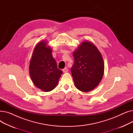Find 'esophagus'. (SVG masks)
I'll use <instances>...</instances> for the list:
<instances>
[{"mask_svg": "<svg viewBox=\"0 0 133 133\" xmlns=\"http://www.w3.org/2000/svg\"><path fill=\"white\" fill-rule=\"evenodd\" d=\"M68 69L67 67H65L64 69H62V72L64 73H67L68 72Z\"/></svg>", "mask_w": 133, "mask_h": 133, "instance_id": "1", "label": "esophagus"}]
</instances>
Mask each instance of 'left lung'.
Listing matches in <instances>:
<instances>
[{"instance_id": "1", "label": "left lung", "mask_w": 133, "mask_h": 133, "mask_svg": "<svg viewBox=\"0 0 133 133\" xmlns=\"http://www.w3.org/2000/svg\"><path fill=\"white\" fill-rule=\"evenodd\" d=\"M74 63L71 73L76 88L82 92L91 91L99 84L104 74L102 56L92 42H82L73 52Z\"/></svg>"}]
</instances>
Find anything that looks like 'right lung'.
Returning a JSON list of instances; mask_svg holds the SVG:
<instances>
[{
	"label": "right lung",
	"instance_id": "1",
	"mask_svg": "<svg viewBox=\"0 0 133 133\" xmlns=\"http://www.w3.org/2000/svg\"><path fill=\"white\" fill-rule=\"evenodd\" d=\"M47 42L42 40L34 47L30 61L29 73L33 83L42 91L48 92L57 86L62 71L58 68Z\"/></svg>",
	"mask_w": 133,
	"mask_h": 133
}]
</instances>
